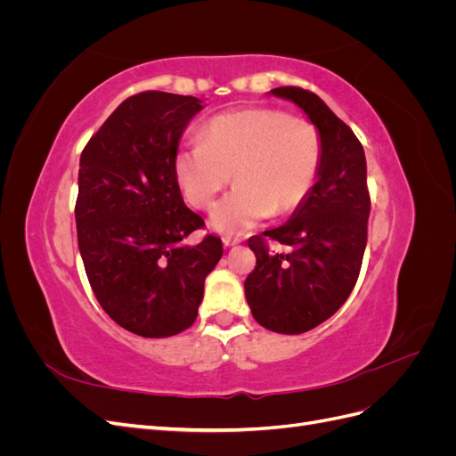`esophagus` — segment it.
<instances>
[{
    "label": "esophagus",
    "mask_w": 456,
    "mask_h": 456,
    "mask_svg": "<svg viewBox=\"0 0 456 456\" xmlns=\"http://www.w3.org/2000/svg\"><path fill=\"white\" fill-rule=\"evenodd\" d=\"M241 240L240 238H230V236H224L223 238V245L226 247V249H228V247H233V245H238Z\"/></svg>",
    "instance_id": "obj_1"
}]
</instances>
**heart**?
<instances>
[{"label":"heart","mask_w":456,"mask_h":456,"mask_svg":"<svg viewBox=\"0 0 456 456\" xmlns=\"http://www.w3.org/2000/svg\"><path fill=\"white\" fill-rule=\"evenodd\" d=\"M200 141L176 151L175 176L194 209H211V226L243 233L270 215L295 213L306 201L322 165V136L314 123L278 108H245L211 118Z\"/></svg>","instance_id":"1"}]
</instances>
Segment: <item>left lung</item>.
Segmentation results:
<instances>
[{
  "label": "left lung",
  "mask_w": 456,
  "mask_h": 456,
  "mask_svg": "<svg viewBox=\"0 0 456 456\" xmlns=\"http://www.w3.org/2000/svg\"><path fill=\"white\" fill-rule=\"evenodd\" d=\"M270 93L305 110L322 136V165L291 220L247 241L256 266L245 280V297L262 327L300 335L329 320L360 275L370 213L367 161L354 131L320 96L291 86ZM270 240L289 251L272 252Z\"/></svg>",
  "instance_id": "1"
}]
</instances>
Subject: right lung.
<instances>
[{"label": "right lung", "instance_id": "1", "mask_svg": "<svg viewBox=\"0 0 456 456\" xmlns=\"http://www.w3.org/2000/svg\"><path fill=\"white\" fill-rule=\"evenodd\" d=\"M196 96L144 91L123 101L79 158L76 226L87 280L112 320L146 338L196 322L203 283L223 256L203 218L184 205L175 156Z\"/></svg>", "mask_w": 456, "mask_h": 456}]
</instances>
